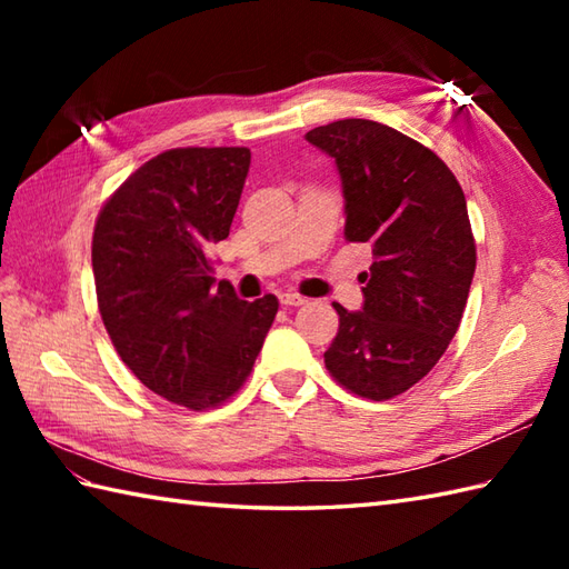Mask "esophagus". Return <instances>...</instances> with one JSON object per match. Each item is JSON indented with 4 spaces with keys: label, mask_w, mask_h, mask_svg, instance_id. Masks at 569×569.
<instances>
[{
    "label": "esophagus",
    "mask_w": 569,
    "mask_h": 569,
    "mask_svg": "<svg viewBox=\"0 0 569 569\" xmlns=\"http://www.w3.org/2000/svg\"><path fill=\"white\" fill-rule=\"evenodd\" d=\"M306 303H308V300L296 296V293H283L281 296V306H286V308H300V306H306Z\"/></svg>",
    "instance_id": "obj_1"
}]
</instances>
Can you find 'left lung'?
<instances>
[{"instance_id":"obj_1","label":"left lung","mask_w":569,"mask_h":569,"mask_svg":"<svg viewBox=\"0 0 569 569\" xmlns=\"http://www.w3.org/2000/svg\"><path fill=\"white\" fill-rule=\"evenodd\" d=\"M330 156L345 198V237L371 244L365 303H335L340 332L325 367L371 401L408 391L455 337L477 249L465 192L422 143L369 119H340L306 134Z\"/></svg>"}]
</instances>
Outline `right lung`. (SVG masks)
Here are the masks:
<instances>
[{
    "mask_svg": "<svg viewBox=\"0 0 569 569\" xmlns=\"http://www.w3.org/2000/svg\"><path fill=\"white\" fill-rule=\"evenodd\" d=\"M251 151L171 149L107 200L92 237L100 316L134 377L190 410L232 396L257 361L278 298L214 286L210 249L229 237Z\"/></svg>",
    "mask_w": 569,
    "mask_h": 569,
    "instance_id": "add662e5",
    "label": "right lung"
}]
</instances>
